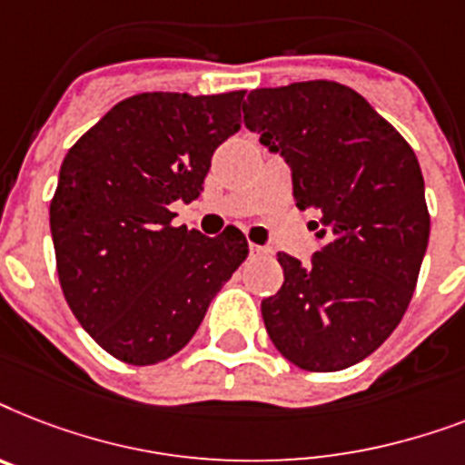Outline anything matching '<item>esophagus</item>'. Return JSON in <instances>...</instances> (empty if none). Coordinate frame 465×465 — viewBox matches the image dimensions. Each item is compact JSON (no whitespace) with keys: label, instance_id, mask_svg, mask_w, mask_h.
Listing matches in <instances>:
<instances>
[{"label":"esophagus","instance_id":"obj_1","mask_svg":"<svg viewBox=\"0 0 465 465\" xmlns=\"http://www.w3.org/2000/svg\"><path fill=\"white\" fill-rule=\"evenodd\" d=\"M250 252L252 256H263L266 254V247H262V244H250Z\"/></svg>","mask_w":465,"mask_h":465}]
</instances>
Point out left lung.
<instances>
[{"mask_svg": "<svg viewBox=\"0 0 465 465\" xmlns=\"http://www.w3.org/2000/svg\"><path fill=\"white\" fill-rule=\"evenodd\" d=\"M244 127L281 153L300 211H314L310 263L278 252L283 285L262 300L278 352L310 372L372 355L406 314L430 240L413 148L360 93L336 81L256 88Z\"/></svg>", "mask_w": 465, "mask_h": 465, "instance_id": "8db88e82", "label": "left lung"}]
</instances>
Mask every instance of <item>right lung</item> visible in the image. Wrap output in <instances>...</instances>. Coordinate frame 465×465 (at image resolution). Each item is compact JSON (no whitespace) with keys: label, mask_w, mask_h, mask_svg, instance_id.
<instances>
[{"label":"right lung","mask_w":465,"mask_h":465,"mask_svg":"<svg viewBox=\"0 0 465 465\" xmlns=\"http://www.w3.org/2000/svg\"><path fill=\"white\" fill-rule=\"evenodd\" d=\"M244 91L139 93L66 153L50 230L62 292L93 341L155 365L192 341L211 300L247 259L237 228H173L174 202L203 192L211 155L242 124Z\"/></svg>","instance_id":"1"}]
</instances>
